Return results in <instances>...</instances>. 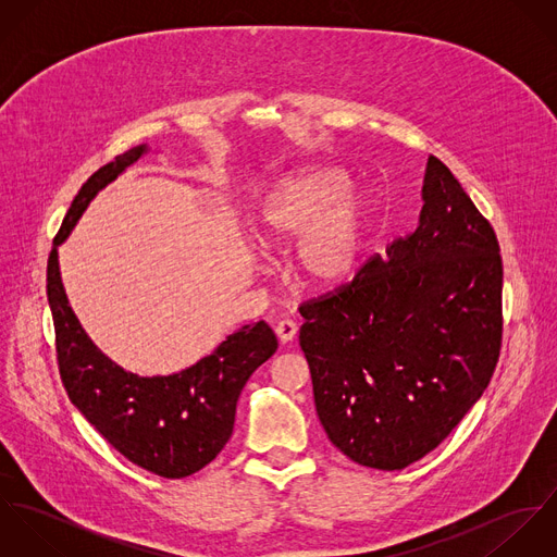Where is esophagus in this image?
Segmentation results:
<instances>
[{
    "mask_svg": "<svg viewBox=\"0 0 557 557\" xmlns=\"http://www.w3.org/2000/svg\"><path fill=\"white\" fill-rule=\"evenodd\" d=\"M296 334H298V325H296V321H292V319H283V321H278V323H276V336L281 338V343H289V341H294V338H296Z\"/></svg>",
    "mask_w": 557,
    "mask_h": 557,
    "instance_id": "esophagus-1",
    "label": "esophagus"
}]
</instances>
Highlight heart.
<instances>
[{"mask_svg":"<svg viewBox=\"0 0 557 557\" xmlns=\"http://www.w3.org/2000/svg\"><path fill=\"white\" fill-rule=\"evenodd\" d=\"M343 184L338 169H307L276 184L255 216L252 236L261 250H285L298 238L294 274L305 287H338L360 263L369 199L358 186Z\"/></svg>","mask_w":557,"mask_h":557,"instance_id":"b5f03b06","label":"heart"}]
</instances>
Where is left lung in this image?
Here are the masks:
<instances>
[{"mask_svg": "<svg viewBox=\"0 0 557 557\" xmlns=\"http://www.w3.org/2000/svg\"><path fill=\"white\" fill-rule=\"evenodd\" d=\"M418 227L354 281L300 305L319 422L351 461L403 470L488 386L502 349V255L453 171L426 160Z\"/></svg>", "mask_w": 557, "mask_h": 557, "instance_id": "8db88e82", "label": "left lung"}]
</instances>
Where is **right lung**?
Returning a JSON list of instances; mask_svg holds the SVG:
<instances>
[{"label":"right lung","mask_w":557,"mask_h":557,"mask_svg":"<svg viewBox=\"0 0 557 557\" xmlns=\"http://www.w3.org/2000/svg\"><path fill=\"white\" fill-rule=\"evenodd\" d=\"M137 146L100 166L83 186L53 239L47 263V298L55 325L62 384L85 420L131 463L162 478H186L225 448L232 437L239 393L278 347L265 321L242 325L210 356L164 377H139L111 362L73 313L58 263L69 238L100 188L141 159Z\"/></svg>","instance_id":"right-lung-1"}]
</instances>
